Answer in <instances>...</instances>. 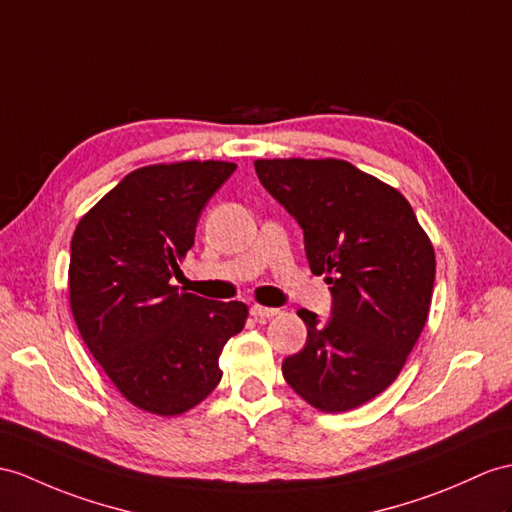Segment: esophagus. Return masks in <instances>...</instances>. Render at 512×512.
<instances>
[{
    "mask_svg": "<svg viewBox=\"0 0 512 512\" xmlns=\"http://www.w3.org/2000/svg\"><path fill=\"white\" fill-rule=\"evenodd\" d=\"M249 313H252L256 319H271L276 317L280 310L278 308H269V306H260V304H254L252 308H249Z\"/></svg>",
    "mask_w": 512,
    "mask_h": 512,
    "instance_id": "obj_1",
    "label": "esophagus"
}]
</instances>
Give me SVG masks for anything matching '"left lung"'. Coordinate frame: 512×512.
<instances>
[{"mask_svg":"<svg viewBox=\"0 0 512 512\" xmlns=\"http://www.w3.org/2000/svg\"><path fill=\"white\" fill-rule=\"evenodd\" d=\"M260 184L304 230L315 276L326 273L330 317L299 308L308 336L282 363L297 395L343 413L382 393L426 326L434 249L406 197L345 160L254 162Z\"/></svg>","mask_w":512,"mask_h":512,"instance_id":"left-lung-1","label":"left lung"}]
</instances>
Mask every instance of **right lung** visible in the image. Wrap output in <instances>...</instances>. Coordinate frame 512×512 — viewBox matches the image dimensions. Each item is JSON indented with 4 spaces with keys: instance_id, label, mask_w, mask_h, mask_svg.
Returning <instances> with one entry per match:
<instances>
[{
    "instance_id": "right-lung-1",
    "label": "right lung",
    "mask_w": 512,
    "mask_h": 512,
    "mask_svg": "<svg viewBox=\"0 0 512 512\" xmlns=\"http://www.w3.org/2000/svg\"><path fill=\"white\" fill-rule=\"evenodd\" d=\"M236 165L186 160L128 173L71 239L69 302L82 339L128 402L160 417L197 406L221 380L219 356L243 302L173 286L208 199Z\"/></svg>"
}]
</instances>
